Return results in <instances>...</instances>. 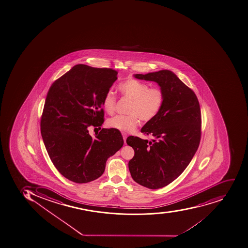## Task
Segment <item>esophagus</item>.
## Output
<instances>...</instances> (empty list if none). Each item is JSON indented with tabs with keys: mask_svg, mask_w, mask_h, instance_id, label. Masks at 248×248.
<instances>
[{
	"mask_svg": "<svg viewBox=\"0 0 248 248\" xmlns=\"http://www.w3.org/2000/svg\"><path fill=\"white\" fill-rule=\"evenodd\" d=\"M122 136H123L124 141V143L126 142V139H127V134L124 132H122Z\"/></svg>",
	"mask_w": 248,
	"mask_h": 248,
	"instance_id": "1",
	"label": "esophagus"
}]
</instances>
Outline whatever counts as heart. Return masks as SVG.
Wrapping results in <instances>:
<instances>
[{"instance_id": "heart-1", "label": "heart", "mask_w": 248, "mask_h": 248, "mask_svg": "<svg viewBox=\"0 0 248 248\" xmlns=\"http://www.w3.org/2000/svg\"><path fill=\"white\" fill-rule=\"evenodd\" d=\"M118 91L126 98L131 100L128 108V115H117L109 118L108 126L124 132H132L144 121H152L159 113L164 104L163 91L159 87L148 88L147 83L129 78L118 85ZM102 106L108 114L115 110L116 97L112 91H108L102 100Z\"/></svg>"}]
</instances>
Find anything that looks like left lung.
<instances>
[{
    "label": "left lung",
    "mask_w": 248,
    "mask_h": 248,
    "mask_svg": "<svg viewBox=\"0 0 248 248\" xmlns=\"http://www.w3.org/2000/svg\"><path fill=\"white\" fill-rule=\"evenodd\" d=\"M134 77L155 82L165 95L159 113L141 128V132L155 139H127V144L135 151L128 163L132 179L143 186L157 189L177 179L198 149L200 104L195 93L170 70L135 74Z\"/></svg>",
    "instance_id": "8db88e82"
}]
</instances>
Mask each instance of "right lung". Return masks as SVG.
<instances>
[{
	"label": "right lung",
	"mask_w": 248,
	"mask_h": 248,
	"mask_svg": "<svg viewBox=\"0 0 248 248\" xmlns=\"http://www.w3.org/2000/svg\"><path fill=\"white\" fill-rule=\"evenodd\" d=\"M117 72L78 64L50 87L41 118V134L50 159L69 180L98 179L106 162L123 146L121 133L102 129L94 139L88 127L104 123L102 100L117 80Z\"/></svg>",
	"instance_id": "right-lung-1"
}]
</instances>
